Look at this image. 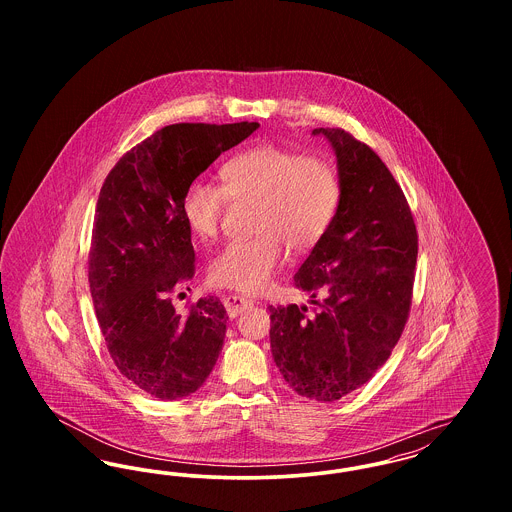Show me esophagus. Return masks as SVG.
Returning a JSON list of instances; mask_svg holds the SVG:
<instances>
[{
  "label": "esophagus",
  "mask_w": 512,
  "mask_h": 512,
  "mask_svg": "<svg viewBox=\"0 0 512 512\" xmlns=\"http://www.w3.org/2000/svg\"><path fill=\"white\" fill-rule=\"evenodd\" d=\"M224 307L228 311V317L236 318L238 315H242L244 311H247V309H251L253 301L240 297V295H226L224 297Z\"/></svg>",
  "instance_id": "34e87169"
}]
</instances>
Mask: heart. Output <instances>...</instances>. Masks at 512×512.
I'll use <instances>...</instances> for the list:
<instances>
[{"label":"heart","instance_id":"b5f03b06","mask_svg":"<svg viewBox=\"0 0 512 512\" xmlns=\"http://www.w3.org/2000/svg\"><path fill=\"white\" fill-rule=\"evenodd\" d=\"M220 182L192 180L180 201L188 230L209 240L219 230L230 199L253 201L247 240H232L209 263V280L234 292H261L278 272L284 245L293 253L313 249L328 232L340 205V178L318 155L286 147H247L222 163Z\"/></svg>","mask_w":512,"mask_h":512}]
</instances>
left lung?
<instances>
[{
    "label": "left lung",
    "mask_w": 512,
    "mask_h": 512,
    "mask_svg": "<svg viewBox=\"0 0 512 512\" xmlns=\"http://www.w3.org/2000/svg\"><path fill=\"white\" fill-rule=\"evenodd\" d=\"M338 161L340 205L295 272L317 305L268 307L272 359L293 391L336 401L388 361L411 309L418 238L407 199L382 159L341 128H315Z\"/></svg>",
    "instance_id": "1"
}]
</instances>
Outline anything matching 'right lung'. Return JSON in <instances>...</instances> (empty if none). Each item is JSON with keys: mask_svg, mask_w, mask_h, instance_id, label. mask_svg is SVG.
Instances as JSON below:
<instances>
[{"mask_svg": "<svg viewBox=\"0 0 512 512\" xmlns=\"http://www.w3.org/2000/svg\"><path fill=\"white\" fill-rule=\"evenodd\" d=\"M259 122L171 124L132 147L99 192L90 249V293L122 376L161 401L199 390L226 334L220 299L176 313L172 293L195 274L192 232L180 213L186 186Z\"/></svg>", "mask_w": 512, "mask_h": 512, "instance_id": "obj_1", "label": "right lung"}]
</instances>
